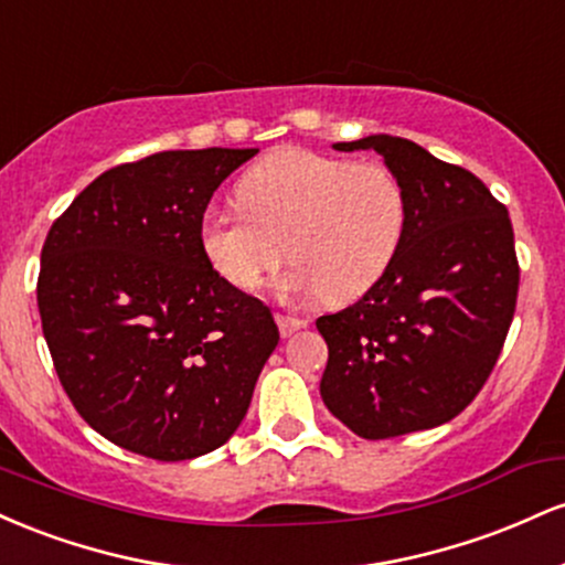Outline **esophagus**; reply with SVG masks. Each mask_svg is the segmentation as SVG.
Masks as SVG:
<instances>
[{"instance_id": "obj_1", "label": "esophagus", "mask_w": 565, "mask_h": 565, "mask_svg": "<svg viewBox=\"0 0 565 565\" xmlns=\"http://www.w3.org/2000/svg\"><path fill=\"white\" fill-rule=\"evenodd\" d=\"M276 323H278V332L284 337L300 332V329L308 327V321L305 319H295V316H284V313H276Z\"/></svg>"}]
</instances>
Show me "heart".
Returning <instances> with one entry per match:
<instances>
[{
  "label": "heart",
  "instance_id": "b5f03b06",
  "mask_svg": "<svg viewBox=\"0 0 565 565\" xmlns=\"http://www.w3.org/2000/svg\"><path fill=\"white\" fill-rule=\"evenodd\" d=\"M236 199L242 212H204L199 249L244 291L260 289L289 255L287 295L350 302L385 276L404 242L406 188L382 161L281 148L244 172Z\"/></svg>",
  "mask_w": 565,
  "mask_h": 565
}]
</instances>
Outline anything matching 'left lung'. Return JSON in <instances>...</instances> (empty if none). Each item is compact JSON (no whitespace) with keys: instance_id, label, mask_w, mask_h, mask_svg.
Masks as SVG:
<instances>
[{"instance_id":"1","label":"left lung","mask_w":565,"mask_h":565,"mask_svg":"<svg viewBox=\"0 0 565 565\" xmlns=\"http://www.w3.org/2000/svg\"><path fill=\"white\" fill-rule=\"evenodd\" d=\"M337 151H377L406 188L404 242L385 276L316 321L329 345L321 398L355 436L438 427L476 398L518 297L510 215L476 174L417 142L369 135Z\"/></svg>"}]
</instances>
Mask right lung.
Listing matches in <instances>:
<instances>
[{"mask_svg":"<svg viewBox=\"0 0 565 565\" xmlns=\"http://www.w3.org/2000/svg\"><path fill=\"white\" fill-rule=\"evenodd\" d=\"M257 148L161 151L103 172L55 220L36 302L63 391L121 449L201 457L242 425L278 345L268 305L199 249L212 193Z\"/></svg>","mask_w":565,"mask_h":565,"instance_id":"obj_1","label":"right lung"}]
</instances>
